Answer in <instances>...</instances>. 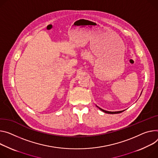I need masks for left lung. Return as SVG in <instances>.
Masks as SVG:
<instances>
[{
    "label": "left lung",
    "mask_w": 158,
    "mask_h": 158,
    "mask_svg": "<svg viewBox=\"0 0 158 158\" xmlns=\"http://www.w3.org/2000/svg\"><path fill=\"white\" fill-rule=\"evenodd\" d=\"M141 93H140V95H141ZM100 110H102V111H103V112H105V113H108V114H117V113H122V112H123V111H125V110H122V111H106V110H103V109H102V108H99V106H98L97 105H96Z\"/></svg>",
    "instance_id": "obj_1"
}]
</instances>
